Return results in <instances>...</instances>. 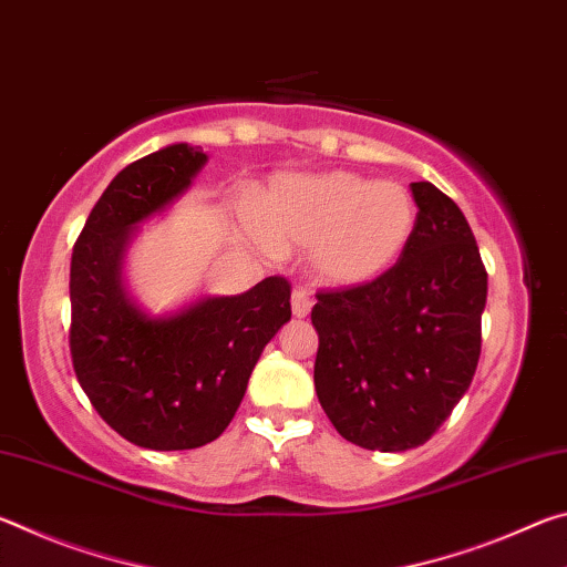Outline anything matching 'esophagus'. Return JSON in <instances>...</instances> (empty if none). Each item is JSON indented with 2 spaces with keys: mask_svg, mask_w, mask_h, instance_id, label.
I'll return each instance as SVG.
<instances>
[{
  "mask_svg": "<svg viewBox=\"0 0 567 567\" xmlns=\"http://www.w3.org/2000/svg\"><path fill=\"white\" fill-rule=\"evenodd\" d=\"M290 302H292V315H295V318H307V315H310V310H312V297H310V292L305 290L302 285L295 287Z\"/></svg>",
  "mask_w": 567,
  "mask_h": 567,
  "instance_id": "esophagus-1",
  "label": "esophagus"
}]
</instances>
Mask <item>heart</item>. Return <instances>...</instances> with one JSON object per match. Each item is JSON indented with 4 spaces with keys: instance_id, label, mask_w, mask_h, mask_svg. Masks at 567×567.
I'll use <instances>...</instances> for the list:
<instances>
[{
    "instance_id": "heart-1",
    "label": "heart",
    "mask_w": 567,
    "mask_h": 567,
    "mask_svg": "<svg viewBox=\"0 0 567 567\" xmlns=\"http://www.w3.org/2000/svg\"><path fill=\"white\" fill-rule=\"evenodd\" d=\"M415 225L408 187L354 172L287 177L257 203L252 237L262 247H310L330 285H364L388 272Z\"/></svg>"
}]
</instances>
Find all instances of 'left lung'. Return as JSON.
I'll use <instances>...</instances> for the list:
<instances>
[{"mask_svg":"<svg viewBox=\"0 0 567 567\" xmlns=\"http://www.w3.org/2000/svg\"><path fill=\"white\" fill-rule=\"evenodd\" d=\"M417 217L400 260L364 285L320 290L315 390L350 443L402 453L427 443L473 382L487 272L465 215L412 182Z\"/></svg>","mask_w":567,"mask_h":567,"instance_id":"obj_1","label":"left lung"}]
</instances>
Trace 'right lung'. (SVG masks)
<instances>
[{"label": "right lung", "instance_id": "right-lung-1", "mask_svg": "<svg viewBox=\"0 0 567 567\" xmlns=\"http://www.w3.org/2000/svg\"><path fill=\"white\" fill-rule=\"evenodd\" d=\"M205 162L189 145L132 162L102 192L72 249L74 375L112 430L150 450H192L223 435L265 344L292 315L280 275L157 320L124 295L132 227L182 195Z\"/></svg>", "mask_w": 567, "mask_h": 567}]
</instances>
